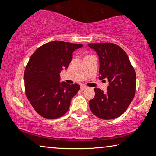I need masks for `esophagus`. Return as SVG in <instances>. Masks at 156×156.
Wrapping results in <instances>:
<instances>
[{
  "mask_svg": "<svg viewBox=\"0 0 156 156\" xmlns=\"http://www.w3.org/2000/svg\"><path fill=\"white\" fill-rule=\"evenodd\" d=\"M87 88H88V87L86 86V85H84V84H82L81 87H80V89L82 91H83V90H84V89H86Z\"/></svg>",
  "mask_w": 156,
  "mask_h": 156,
  "instance_id": "obj_1",
  "label": "esophagus"
}]
</instances>
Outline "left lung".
Wrapping results in <instances>:
<instances>
[{"label": "left lung", "mask_w": 156, "mask_h": 156, "mask_svg": "<svg viewBox=\"0 0 156 156\" xmlns=\"http://www.w3.org/2000/svg\"><path fill=\"white\" fill-rule=\"evenodd\" d=\"M99 56V79H107V91L95 88L96 95L89 101L96 117L111 120L119 117L127 109L136 94V74L126 52L111 43H89Z\"/></svg>", "instance_id": "obj_1"}]
</instances>
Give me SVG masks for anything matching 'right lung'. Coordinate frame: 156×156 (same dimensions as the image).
<instances>
[{"instance_id":"1","label":"right lung","mask_w":156,"mask_h":156,"mask_svg":"<svg viewBox=\"0 0 156 156\" xmlns=\"http://www.w3.org/2000/svg\"><path fill=\"white\" fill-rule=\"evenodd\" d=\"M83 46L52 41L31 55L24 73L25 94L34 110L43 118L56 119L69 109L71 100L80 87L78 84L60 83V73L68 67L75 49Z\"/></svg>"}]
</instances>
